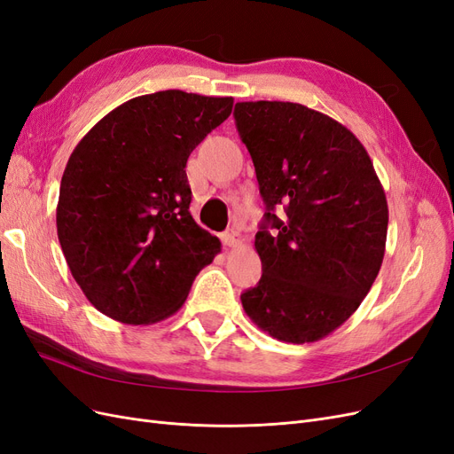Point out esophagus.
<instances>
[{"instance_id": "esophagus-1", "label": "esophagus", "mask_w": 454, "mask_h": 454, "mask_svg": "<svg viewBox=\"0 0 454 454\" xmlns=\"http://www.w3.org/2000/svg\"><path fill=\"white\" fill-rule=\"evenodd\" d=\"M222 240L225 246H231V248H235V246L242 244V239H240V232L235 231V229H227L223 235H222Z\"/></svg>"}]
</instances>
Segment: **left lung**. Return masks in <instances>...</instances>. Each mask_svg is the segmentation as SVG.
<instances>
[{"instance_id":"1","label":"left lung","mask_w":454,"mask_h":454,"mask_svg":"<svg viewBox=\"0 0 454 454\" xmlns=\"http://www.w3.org/2000/svg\"><path fill=\"white\" fill-rule=\"evenodd\" d=\"M235 119L267 204L255 235L263 274L240 295L244 312L274 339L316 342L350 318L377 278L387 195L362 142L329 115L257 100L239 102Z\"/></svg>"}]
</instances>
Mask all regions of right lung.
Instances as JSON below:
<instances>
[{"label":"right lung","instance_id":"add662e5","mask_svg":"<svg viewBox=\"0 0 454 454\" xmlns=\"http://www.w3.org/2000/svg\"><path fill=\"white\" fill-rule=\"evenodd\" d=\"M232 96L160 90L117 106L67 159L57 232L72 277L107 318L176 314L222 252L189 212L187 159L231 115Z\"/></svg>","mask_w":454,"mask_h":454}]
</instances>
